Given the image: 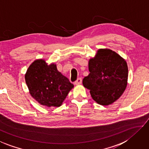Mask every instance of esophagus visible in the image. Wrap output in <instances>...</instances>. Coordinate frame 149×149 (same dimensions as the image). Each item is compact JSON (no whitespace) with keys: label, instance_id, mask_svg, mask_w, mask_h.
<instances>
[{"label":"esophagus","instance_id":"1","mask_svg":"<svg viewBox=\"0 0 149 149\" xmlns=\"http://www.w3.org/2000/svg\"><path fill=\"white\" fill-rule=\"evenodd\" d=\"M81 82H82V79L81 77H79V78H78L76 81H75L74 83L75 84V85H79V84L81 83Z\"/></svg>","mask_w":149,"mask_h":149}]
</instances>
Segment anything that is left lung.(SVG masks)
<instances>
[{
	"label": "left lung",
	"mask_w": 149,
	"mask_h": 149,
	"mask_svg": "<svg viewBox=\"0 0 149 149\" xmlns=\"http://www.w3.org/2000/svg\"><path fill=\"white\" fill-rule=\"evenodd\" d=\"M90 74L83 85L90 90L92 98L102 105L111 104L125 91L128 76V65L123 58L109 49H100L88 62Z\"/></svg>",
	"instance_id": "obj_1"
}]
</instances>
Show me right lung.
Listing matches in <instances>:
<instances>
[{"mask_svg":"<svg viewBox=\"0 0 149 149\" xmlns=\"http://www.w3.org/2000/svg\"><path fill=\"white\" fill-rule=\"evenodd\" d=\"M25 81L31 95L45 106L59 107L74 85L59 72L55 64L43 59L34 61L26 71Z\"/></svg>","mask_w":149,"mask_h":149,"instance_id":"right-lung-1","label":"right lung"}]
</instances>
